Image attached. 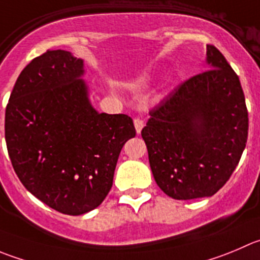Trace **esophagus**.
<instances>
[{
  "label": "esophagus",
  "instance_id": "obj_1",
  "mask_svg": "<svg viewBox=\"0 0 260 260\" xmlns=\"http://www.w3.org/2000/svg\"><path fill=\"white\" fill-rule=\"evenodd\" d=\"M134 126H135V130H137V134H140L142 128L144 127V121H143L142 118H135Z\"/></svg>",
  "mask_w": 260,
  "mask_h": 260
}]
</instances>
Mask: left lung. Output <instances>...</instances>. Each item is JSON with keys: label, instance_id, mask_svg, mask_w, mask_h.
Returning <instances> with one entry per match:
<instances>
[{"label": "left lung", "instance_id": "obj_1", "mask_svg": "<svg viewBox=\"0 0 260 260\" xmlns=\"http://www.w3.org/2000/svg\"><path fill=\"white\" fill-rule=\"evenodd\" d=\"M209 70L177 86L142 130L155 182L177 200L212 197L236 169L248 139L245 97L223 54L207 46Z\"/></svg>", "mask_w": 260, "mask_h": 260}]
</instances>
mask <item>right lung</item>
Returning a JSON list of instances; mask_svg holds the SVG:
<instances>
[{"instance_id":"add662e5","label":"right lung","mask_w":260,"mask_h":260,"mask_svg":"<svg viewBox=\"0 0 260 260\" xmlns=\"http://www.w3.org/2000/svg\"><path fill=\"white\" fill-rule=\"evenodd\" d=\"M84 75V60L47 51L21 71L5 113L7 152L21 184L70 216L105 200L121 149L135 137L132 117L93 107Z\"/></svg>"}]
</instances>
